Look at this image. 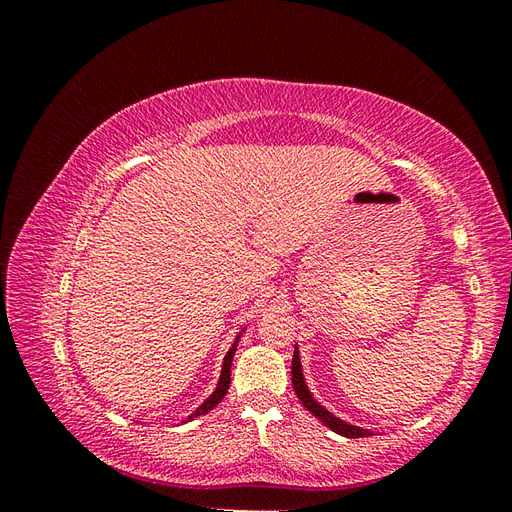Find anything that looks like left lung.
Returning <instances> with one entry per match:
<instances>
[{"instance_id":"8db88e82","label":"left lung","mask_w":512,"mask_h":512,"mask_svg":"<svg viewBox=\"0 0 512 512\" xmlns=\"http://www.w3.org/2000/svg\"><path fill=\"white\" fill-rule=\"evenodd\" d=\"M292 389L294 393H297V397L301 399V404L312 412L316 418H320V421L327 425L329 429H333L335 433H339V436H346V438H365V436H371V431L367 429H361V427H354V425H348L344 421H339L337 416H333L331 412L324 410L318 401L309 395L307 386H305V380H303V371H301V361H299V352L294 350V356H292Z\"/></svg>"}]
</instances>
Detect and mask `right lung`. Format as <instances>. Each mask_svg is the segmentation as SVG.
Wrapping results in <instances>:
<instances>
[{"label": "right lung", "instance_id": "right-lung-1", "mask_svg": "<svg viewBox=\"0 0 512 512\" xmlns=\"http://www.w3.org/2000/svg\"><path fill=\"white\" fill-rule=\"evenodd\" d=\"M235 348L237 346H232L230 350H228V354H226V359H224V367H222V376H220V384H218V389H215V393L205 401L203 406H200L188 421H194L196 416H200V414H207L209 410H213L215 406L220 404L222 401V397L228 393V386H230V365H232V354H235Z\"/></svg>", "mask_w": 512, "mask_h": 512}]
</instances>
